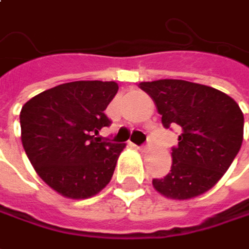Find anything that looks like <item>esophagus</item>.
<instances>
[{
  "label": "esophagus",
  "instance_id": "34e87169",
  "mask_svg": "<svg viewBox=\"0 0 249 249\" xmlns=\"http://www.w3.org/2000/svg\"><path fill=\"white\" fill-rule=\"evenodd\" d=\"M147 147H150V142H147V143H144V144H142V145H139L137 148H139V150H145Z\"/></svg>",
  "mask_w": 249,
  "mask_h": 249
}]
</instances>
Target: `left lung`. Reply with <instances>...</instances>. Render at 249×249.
Wrapping results in <instances>:
<instances>
[{
  "label": "left lung",
  "mask_w": 249,
  "mask_h": 249,
  "mask_svg": "<svg viewBox=\"0 0 249 249\" xmlns=\"http://www.w3.org/2000/svg\"><path fill=\"white\" fill-rule=\"evenodd\" d=\"M156 102L165 129L180 130L172 147V165L164 178H154L158 192L185 200L212 189L238 154L244 115L238 104L216 88L183 81L142 82Z\"/></svg>",
  "instance_id": "obj_1"
}]
</instances>
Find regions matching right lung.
I'll use <instances>...</instances> for the list:
<instances>
[{"instance_id": "1", "label": "right lung", "mask_w": 249, "mask_h": 249, "mask_svg": "<svg viewBox=\"0 0 249 249\" xmlns=\"http://www.w3.org/2000/svg\"><path fill=\"white\" fill-rule=\"evenodd\" d=\"M118 89L113 81L67 82L22 106L25 153L37 175L60 195L87 199L112 179L124 144L95 136L112 123L105 109Z\"/></svg>"}]
</instances>
